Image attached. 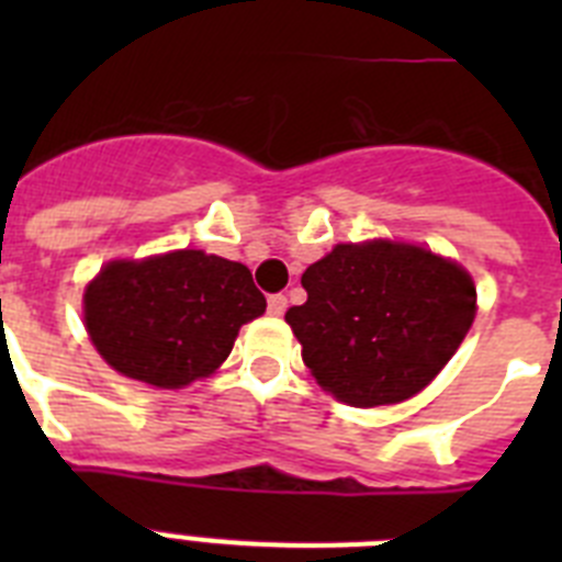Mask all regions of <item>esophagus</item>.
I'll use <instances>...</instances> for the list:
<instances>
[{
  "instance_id": "1",
  "label": "esophagus",
  "mask_w": 562,
  "mask_h": 562,
  "mask_svg": "<svg viewBox=\"0 0 562 562\" xmlns=\"http://www.w3.org/2000/svg\"><path fill=\"white\" fill-rule=\"evenodd\" d=\"M286 304H290V301H286V295H270V297H267V310H270V315H276V317L284 315Z\"/></svg>"
}]
</instances>
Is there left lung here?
Returning a JSON list of instances; mask_svg holds the SVG:
<instances>
[{"label": "left lung", "instance_id": "1", "mask_svg": "<svg viewBox=\"0 0 562 562\" xmlns=\"http://www.w3.org/2000/svg\"><path fill=\"white\" fill-rule=\"evenodd\" d=\"M306 301L286 310L321 389L355 408L419 394L475 317V284L456 261L374 238L337 245L301 276Z\"/></svg>", "mask_w": 562, "mask_h": 562}]
</instances>
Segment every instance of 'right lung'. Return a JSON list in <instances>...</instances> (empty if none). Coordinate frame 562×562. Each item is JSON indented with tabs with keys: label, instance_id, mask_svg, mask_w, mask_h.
<instances>
[{
	"label": "right lung",
	"instance_id": "1",
	"mask_svg": "<svg viewBox=\"0 0 562 562\" xmlns=\"http://www.w3.org/2000/svg\"><path fill=\"white\" fill-rule=\"evenodd\" d=\"M252 272L202 250L109 261L83 292V324L98 355L154 389L213 374L238 329L265 315Z\"/></svg>",
	"mask_w": 562,
	"mask_h": 562
}]
</instances>
